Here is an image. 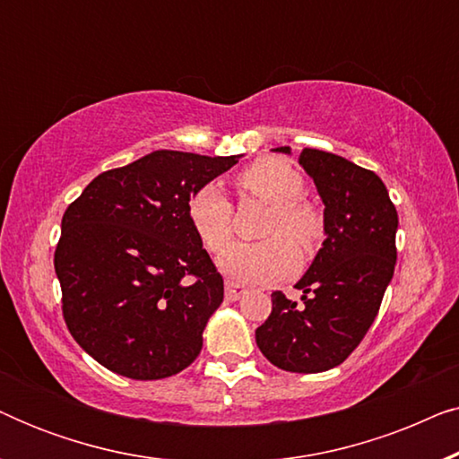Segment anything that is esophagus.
Returning a JSON list of instances; mask_svg holds the SVG:
<instances>
[{
  "label": "esophagus",
  "instance_id": "obj_1",
  "mask_svg": "<svg viewBox=\"0 0 459 459\" xmlns=\"http://www.w3.org/2000/svg\"><path fill=\"white\" fill-rule=\"evenodd\" d=\"M247 294V288L236 284V281H225V299L228 300H238L240 297Z\"/></svg>",
  "mask_w": 459,
  "mask_h": 459
}]
</instances>
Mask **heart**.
Segmentation results:
<instances>
[{"mask_svg":"<svg viewBox=\"0 0 459 459\" xmlns=\"http://www.w3.org/2000/svg\"><path fill=\"white\" fill-rule=\"evenodd\" d=\"M242 190L272 204L263 236L267 240L234 244L219 256V269L244 284H272L290 275L299 265V247L317 242L322 221L311 204L300 200L305 181L297 169L278 159H259L240 175ZM234 209L215 181L200 186L187 200V219L198 240L211 253H221L231 240Z\"/></svg>","mask_w":459,"mask_h":459,"instance_id":"obj_1","label":"heart"}]
</instances>
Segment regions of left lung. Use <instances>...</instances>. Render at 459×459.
<instances>
[{"mask_svg": "<svg viewBox=\"0 0 459 459\" xmlns=\"http://www.w3.org/2000/svg\"><path fill=\"white\" fill-rule=\"evenodd\" d=\"M273 150L290 154L288 146ZM299 165L324 203L325 240L294 286L300 303L275 290L255 338L275 368L317 374L341 366L378 316L397 263L399 217L374 171L316 148H305Z\"/></svg>", "mask_w": 459, "mask_h": 459, "instance_id": "1", "label": "left lung"}]
</instances>
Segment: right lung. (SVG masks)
<instances>
[{
    "mask_svg": "<svg viewBox=\"0 0 459 459\" xmlns=\"http://www.w3.org/2000/svg\"><path fill=\"white\" fill-rule=\"evenodd\" d=\"M240 156L156 150L100 173L66 209L54 255L62 313L106 369L160 380L198 357L223 278L192 230L187 200Z\"/></svg>",
    "mask_w": 459,
    "mask_h": 459,
    "instance_id": "add662e5",
    "label": "right lung"
}]
</instances>
